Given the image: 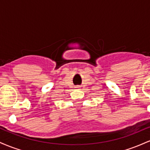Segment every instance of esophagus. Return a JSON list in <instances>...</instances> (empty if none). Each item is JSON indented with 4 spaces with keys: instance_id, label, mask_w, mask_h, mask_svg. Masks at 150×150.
I'll use <instances>...</instances> for the list:
<instances>
[{
    "instance_id": "1",
    "label": "esophagus",
    "mask_w": 150,
    "mask_h": 150,
    "mask_svg": "<svg viewBox=\"0 0 150 150\" xmlns=\"http://www.w3.org/2000/svg\"><path fill=\"white\" fill-rule=\"evenodd\" d=\"M77 87V88H79V87Z\"/></svg>"
}]
</instances>
